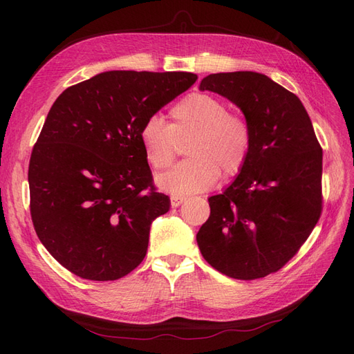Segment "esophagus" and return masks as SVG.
Segmentation results:
<instances>
[{
    "label": "esophagus",
    "instance_id": "1",
    "mask_svg": "<svg viewBox=\"0 0 354 354\" xmlns=\"http://www.w3.org/2000/svg\"><path fill=\"white\" fill-rule=\"evenodd\" d=\"M185 202V198H180V196H171V207L173 208H177L180 207L181 203Z\"/></svg>",
    "mask_w": 354,
    "mask_h": 354
}]
</instances>
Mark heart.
<instances>
[{
    "instance_id": "b5f03b06",
    "label": "heart",
    "mask_w": 354,
    "mask_h": 354,
    "mask_svg": "<svg viewBox=\"0 0 354 354\" xmlns=\"http://www.w3.org/2000/svg\"><path fill=\"white\" fill-rule=\"evenodd\" d=\"M173 122L147 118L140 130L145 158L152 169H165L176 156L177 142H187L189 159L156 177V185L174 196L201 194L224 177L236 176L251 153V127L229 113L224 100L207 93L189 94L171 109Z\"/></svg>"
}]
</instances>
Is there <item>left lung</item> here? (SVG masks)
<instances>
[{
	"mask_svg": "<svg viewBox=\"0 0 354 354\" xmlns=\"http://www.w3.org/2000/svg\"><path fill=\"white\" fill-rule=\"evenodd\" d=\"M236 104L252 133L248 160L196 234L201 254L233 279L252 281L297 254L322 211V149L301 100L267 75L211 73L199 85Z\"/></svg>",
	"mask_w": 354,
	"mask_h": 354,
	"instance_id": "1",
	"label": "left lung"
}]
</instances>
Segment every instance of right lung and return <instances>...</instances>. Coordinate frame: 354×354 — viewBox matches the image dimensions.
<instances>
[{
  "mask_svg": "<svg viewBox=\"0 0 354 354\" xmlns=\"http://www.w3.org/2000/svg\"><path fill=\"white\" fill-rule=\"evenodd\" d=\"M198 77L108 71L53 103L29 162L39 241L82 279L116 281L145 259L152 221L169 198L152 186L140 130Z\"/></svg>",
  "mask_w": 354,
  "mask_h": 354,
  "instance_id": "obj_1",
  "label": "right lung"
}]
</instances>
